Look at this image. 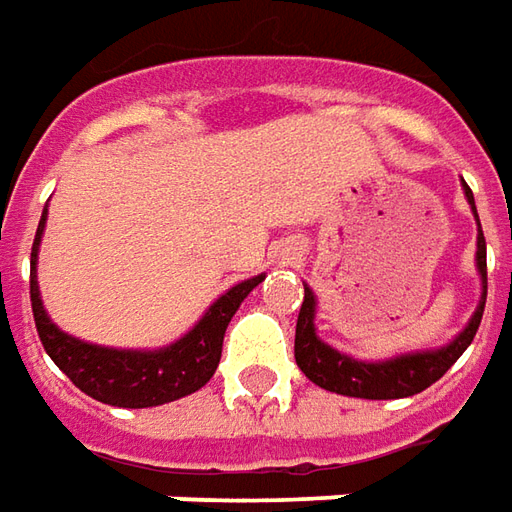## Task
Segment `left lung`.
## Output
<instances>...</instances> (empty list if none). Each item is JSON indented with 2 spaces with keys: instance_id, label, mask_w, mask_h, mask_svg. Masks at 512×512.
I'll use <instances>...</instances> for the list:
<instances>
[{
  "instance_id": "obj_1",
  "label": "left lung",
  "mask_w": 512,
  "mask_h": 512,
  "mask_svg": "<svg viewBox=\"0 0 512 512\" xmlns=\"http://www.w3.org/2000/svg\"><path fill=\"white\" fill-rule=\"evenodd\" d=\"M463 191L474 219H477V207H474V194L463 182ZM480 224V219H477ZM477 271L482 280V299L474 316L466 324V330L457 335L455 341H449L441 349H424V352H407V355L391 357V360H355V357L343 355L338 349H332L330 343H324L316 335V296L305 285V302L296 318V341H293V357L296 366L302 368L307 380L316 382L318 388L341 396H357V399H405L413 393H421L430 388L432 382H438L455 366V360L468 349V343L474 341V335L480 330L482 310H485V296H488V263H485V235H477Z\"/></svg>"
}]
</instances>
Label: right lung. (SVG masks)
Masks as SVG:
<instances>
[{
    "label": "right lung",
    "instance_id": "add662e5",
    "mask_svg": "<svg viewBox=\"0 0 512 512\" xmlns=\"http://www.w3.org/2000/svg\"><path fill=\"white\" fill-rule=\"evenodd\" d=\"M44 224L46 207L30 255L32 316H35L38 338L44 343L46 355L55 360V366L82 393L113 407H155L182 399L207 385V380L219 368L227 324L266 274L238 282L227 293H221L219 299L207 307L205 316L196 321L194 330L185 332L180 341L169 346H160V349L96 346V343H85L80 338H71L69 332L57 330L52 318L46 316L41 291H38V277H35Z\"/></svg>",
    "mask_w": 512,
    "mask_h": 512
}]
</instances>
